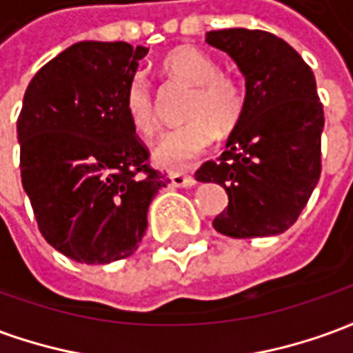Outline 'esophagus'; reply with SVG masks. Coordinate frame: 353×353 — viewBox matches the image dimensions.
<instances>
[{
  "label": "esophagus",
  "instance_id": "1",
  "mask_svg": "<svg viewBox=\"0 0 353 353\" xmlns=\"http://www.w3.org/2000/svg\"><path fill=\"white\" fill-rule=\"evenodd\" d=\"M170 181L174 187H192V185H196V179L189 174H185V172H179V170H172L168 174Z\"/></svg>",
  "mask_w": 353,
  "mask_h": 353
}]
</instances>
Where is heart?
<instances>
[{"label":"heart","mask_w":353,"mask_h":353,"mask_svg":"<svg viewBox=\"0 0 353 353\" xmlns=\"http://www.w3.org/2000/svg\"><path fill=\"white\" fill-rule=\"evenodd\" d=\"M162 72L172 79L192 85L181 126L166 132L154 147V161L162 166H185L208 151L217 132H230L244 113V92L214 58L192 47H177L162 58ZM124 111L132 126L153 136L159 128L157 103L151 83L143 73H134L124 90Z\"/></svg>","instance_id":"heart-1"}]
</instances>
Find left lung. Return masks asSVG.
Returning a JSON list of instances; mask_svg holds the SVG:
<instances>
[{
    "label": "left lung",
    "instance_id": "1",
    "mask_svg": "<svg viewBox=\"0 0 353 353\" xmlns=\"http://www.w3.org/2000/svg\"><path fill=\"white\" fill-rule=\"evenodd\" d=\"M245 77L244 113L217 161L194 177L219 183L229 206L214 219L232 238L281 234L299 219L321 174L323 103L310 65L291 45L263 30L208 32Z\"/></svg>",
    "mask_w": 353,
    "mask_h": 353
}]
</instances>
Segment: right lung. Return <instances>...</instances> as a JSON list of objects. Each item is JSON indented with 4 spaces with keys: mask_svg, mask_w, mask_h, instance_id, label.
Instances as JSON below:
<instances>
[{
    "mask_svg": "<svg viewBox=\"0 0 353 353\" xmlns=\"http://www.w3.org/2000/svg\"><path fill=\"white\" fill-rule=\"evenodd\" d=\"M147 50L75 43L24 94L17 121L22 187L43 238L77 263L130 257L151 200L168 183L124 111V90Z\"/></svg>",
    "mask_w": 353,
    "mask_h": 353,
    "instance_id": "right-lung-1",
    "label": "right lung"
}]
</instances>
